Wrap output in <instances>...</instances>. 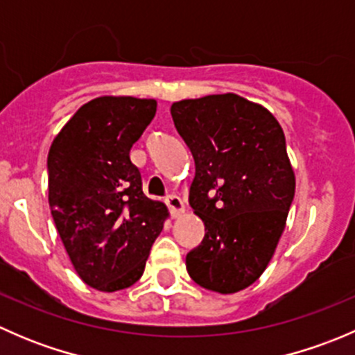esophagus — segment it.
I'll list each match as a JSON object with an SVG mask.
<instances>
[{"label":"esophagus","mask_w":355,"mask_h":355,"mask_svg":"<svg viewBox=\"0 0 355 355\" xmlns=\"http://www.w3.org/2000/svg\"><path fill=\"white\" fill-rule=\"evenodd\" d=\"M166 206L170 207V211H171V214H173V216H180V214L185 211L184 200H182L180 198H178V196H175V194L168 196Z\"/></svg>","instance_id":"34e87169"}]
</instances>
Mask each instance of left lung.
<instances>
[{"instance_id":"8db88e82","label":"left lung","mask_w":355,"mask_h":355,"mask_svg":"<svg viewBox=\"0 0 355 355\" xmlns=\"http://www.w3.org/2000/svg\"><path fill=\"white\" fill-rule=\"evenodd\" d=\"M171 116L194 156L189 202L206 230L185 257L189 275L218 293L244 290L270 264L295 194L284 130L234 92L173 103Z\"/></svg>"}]
</instances>
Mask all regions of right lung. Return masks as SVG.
Masks as SVG:
<instances>
[{"label":"right lung","mask_w":355,"mask_h":355,"mask_svg":"<svg viewBox=\"0 0 355 355\" xmlns=\"http://www.w3.org/2000/svg\"><path fill=\"white\" fill-rule=\"evenodd\" d=\"M156 114L155 99L103 96L85 103L49 148V207L75 271L116 292L142 277L168 209L142 192L130 149Z\"/></svg>","instance_id":"obj_1"}]
</instances>
